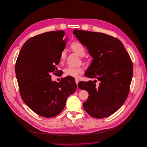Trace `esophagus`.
Instances as JSON below:
<instances>
[{"instance_id": "esophagus-1", "label": "esophagus", "mask_w": 147, "mask_h": 147, "mask_svg": "<svg viewBox=\"0 0 147 147\" xmlns=\"http://www.w3.org/2000/svg\"><path fill=\"white\" fill-rule=\"evenodd\" d=\"M75 82L76 84H78L79 83V80L78 79H75Z\"/></svg>"}]
</instances>
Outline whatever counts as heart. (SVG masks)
Wrapping results in <instances>:
<instances>
[{"label":"heart","mask_w":147,"mask_h":147,"mask_svg":"<svg viewBox=\"0 0 147 147\" xmlns=\"http://www.w3.org/2000/svg\"><path fill=\"white\" fill-rule=\"evenodd\" d=\"M71 50L76 53L81 57L84 56L86 54V49L81 43L78 41H75L71 44ZM66 59V51L63 50L60 54L59 58V62L60 63L63 62ZM83 69L82 67H76L70 66L66 68L64 70V74L65 76H71V77L76 78L82 72Z\"/></svg>","instance_id":"obj_1"}]
</instances>
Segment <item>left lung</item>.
<instances>
[{"label":"left lung","instance_id":"1","mask_svg":"<svg viewBox=\"0 0 147 147\" xmlns=\"http://www.w3.org/2000/svg\"><path fill=\"white\" fill-rule=\"evenodd\" d=\"M73 33L93 59L85 76L100 81L98 86L96 80L79 82L78 87L89 94L84 109L92 117H107L119 109L128 96L133 75L130 55L119 39L108 34L76 29Z\"/></svg>","mask_w":147,"mask_h":147}]
</instances>
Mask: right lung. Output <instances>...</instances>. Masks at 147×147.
<instances>
[{
    "instance_id": "obj_1",
    "label": "right lung",
    "mask_w": 147,
    "mask_h": 147,
    "mask_svg": "<svg viewBox=\"0 0 147 147\" xmlns=\"http://www.w3.org/2000/svg\"><path fill=\"white\" fill-rule=\"evenodd\" d=\"M62 30L48 32L28 39L23 45L16 63L20 93L24 102L37 114L54 117L65 107L67 97L76 89L75 79L67 76L57 82L61 52L67 39Z\"/></svg>"
}]
</instances>
